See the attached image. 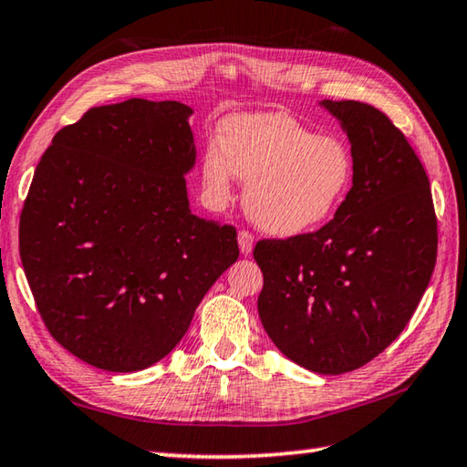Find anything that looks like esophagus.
I'll list each match as a JSON object with an SVG mask.
<instances>
[{"label":"esophagus","instance_id":"obj_1","mask_svg":"<svg viewBox=\"0 0 467 467\" xmlns=\"http://www.w3.org/2000/svg\"><path fill=\"white\" fill-rule=\"evenodd\" d=\"M253 244H254V239H253V234L249 233V231H239V246H241V253L243 254H251V251H253Z\"/></svg>","mask_w":467,"mask_h":467}]
</instances>
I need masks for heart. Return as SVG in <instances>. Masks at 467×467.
Instances as JSON below:
<instances>
[{"label":"heart","instance_id":"1","mask_svg":"<svg viewBox=\"0 0 467 467\" xmlns=\"http://www.w3.org/2000/svg\"><path fill=\"white\" fill-rule=\"evenodd\" d=\"M224 140L204 151L202 180L210 198L226 202L236 173L249 180L246 213L263 231L294 236L330 218L354 180L350 150L334 137H319L285 113L234 117Z\"/></svg>","mask_w":467,"mask_h":467}]
</instances>
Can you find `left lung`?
Segmentation results:
<instances>
[{
  "label": "left lung",
  "instance_id": "8db88e82",
  "mask_svg": "<svg viewBox=\"0 0 467 467\" xmlns=\"http://www.w3.org/2000/svg\"><path fill=\"white\" fill-rule=\"evenodd\" d=\"M352 145L354 180L330 223L263 239L259 317L273 344L317 374L364 367L405 330L431 279L437 216L421 160L377 107L322 100Z\"/></svg>",
  "mask_w": 467,
  "mask_h": 467
}]
</instances>
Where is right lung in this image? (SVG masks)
Masks as SVG:
<instances>
[{
    "label": "right lung",
    "instance_id": "1",
    "mask_svg": "<svg viewBox=\"0 0 467 467\" xmlns=\"http://www.w3.org/2000/svg\"><path fill=\"white\" fill-rule=\"evenodd\" d=\"M190 115L178 100L93 107L34 171L20 218L26 279L54 340L90 367L161 360L239 259L234 226L190 213Z\"/></svg>",
    "mask_w": 467,
    "mask_h": 467
}]
</instances>
